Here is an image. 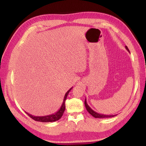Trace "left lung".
<instances>
[{"mask_svg":"<svg viewBox=\"0 0 146 146\" xmlns=\"http://www.w3.org/2000/svg\"><path fill=\"white\" fill-rule=\"evenodd\" d=\"M125 48L127 50V51H129L130 52L129 50V48H128V47L127 46H125ZM84 106H85L86 110L88 111V112L89 113H90L91 115H92V116L95 117V118H110V117H113L117 115H104V114L98 113L92 110V109L90 108V106L88 105L86 99H85V101H84Z\"/></svg>","mask_w":146,"mask_h":146,"instance_id":"8db88e82","label":"left lung"}]
</instances>
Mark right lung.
Listing matches in <instances>:
<instances>
[{"label":"right lung","mask_w":146,"mask_h":146,"mask_svg":"<svg viewBox=\"0 0 146 146\" xmlns=\"http://www.w3.org/2000/svg\"><path fill=\"white\" fill-rule=\"evenodd\" d=\"M73 87H71V88L66 93L64 98V101H63V103L62 104V106L60 107V110H58L57 112H56L55 113L48 115H45V116H34V115H32L31 114L28 113L27 112L25 113L29 115L31 119H33V120L36 121L43 122V123H49V122H54V121L59 120L61 117H62V115L64 114V112L65 111V109H66V104H65V102H66L67 95H68L69 92H70V90Z\"/></svg>","instance_id":"1"}]
</instances>
